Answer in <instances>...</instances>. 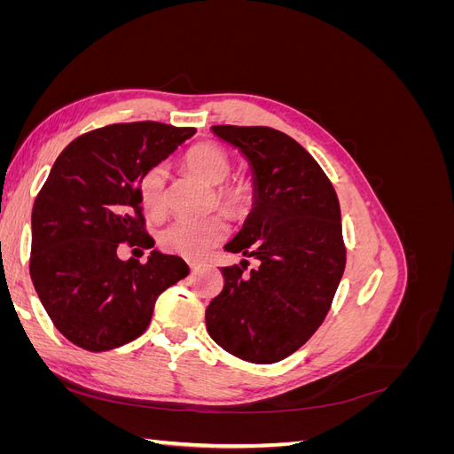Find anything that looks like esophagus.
Returning <instances> with one entry per match:
<instances>
[{"label": "esophagus", "instance_id": "1", "mask_svg": "<svg viewBox=\"0 0 454 454\" xmlns=\"http://www.w3.org/2000/svg\"><path fill=\"white\" fill-rule=\"evenodd\" d=\"M189 269H191V272H197L199 269H200V263H195V261H189Z\"/></svg>", "mask_w": 454, "mask_h": 454}]
</instances>
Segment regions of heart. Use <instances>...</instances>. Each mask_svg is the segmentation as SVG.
<instances>
[{
	"instance_id": "b5f03b06",
	"label": "heart",
	"mask_w": 454,
	"mask_h": 454,
	"mask_svg": "<svg viewBox=\"0 0 454 454\" xmlns=\"http://www.w3.org/2000/svg\"><path fill=\"white\" fill-rule=\"evenodd\" d=\"M185 167L199 176L202 182L214 185L212 204L227 214L240 217L248 214L254 202V187L246 177L227 180L232 160L227 151L217 144H200L191 147L184 159ZM167 170L164 167H151L140 180V200L149 215H160L167 206L164 199ZM227 237V223L222 215H210L200 222L180 219L164 227L159 235L162 250L189 259H199L208 254L215 244Z\"/></svg>"
}]
</instances>
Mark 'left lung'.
I'll use <instances>...</instances> for the list:
<instances>
[{"instance_id": "obj_1", "label": "left lung", "mask_w": 454, "mask_h": 454, "mask_svg": "<svg viewBox=\"0 0 454 454\" xmlns=\"http://www.w3.org/2000/svg\"><path fill=\"white\" fill-rule=\"evenodd\" d=\"M212 132L248 160L254 208L225 250L223 290L206 327L223 350L274 364L301 348L324 322L347 263L340 208L320 164L290 136L269 127L217 125ZM258 267L245 272L247 257Z\"/></svg>"}]
</instances>
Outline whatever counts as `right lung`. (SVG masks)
I'll use <instances>...</instances> for the list:
<instances>
[{
	"mask_svg": "<svg viewBox=\"0 0 454 454\" xmlns=\"http://www.w3.org/2000/svg\"><path fill=\"white\" fill-rule=\"evenodd\" d=\"M195 129L122 122L79 136L54 160L32 210L30 277L41 305L74 345L104 352L140 337L157 297L189 274L182 257L153 250L145 263L117 246L153 248L140 180Z\"/></svg>",
	"mask_w": 454,
	"mask_h": 454,
	"instance_id": "obj_1",
	"label": "right lung"
}]
</instances>
